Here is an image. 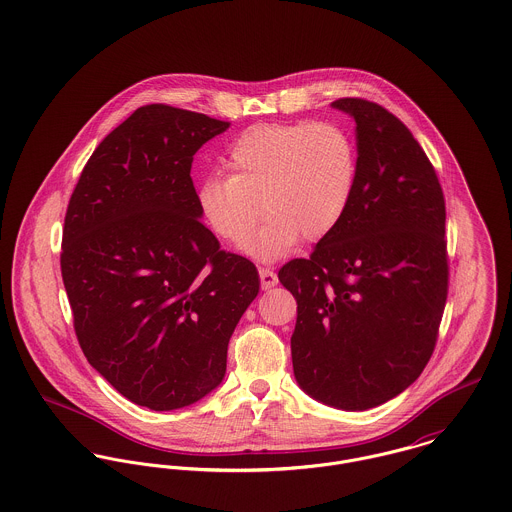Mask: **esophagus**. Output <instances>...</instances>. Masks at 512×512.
I'll list each match as a JSON object with an SVG mask.
<instances>
[{"label":"esophagus","mask_w":512,"mask_h":512,"mask_svg":"<svg viewBox=\"0 0 512 512\" xmlns=\"http://www.w3.org/2000/svg\"><path fill=\"white\" fill-rule=\"evenodd\" d=\"M259 278H261V288L263 290H271L278 284V276L269 267H259Z\"/></svg>","instance_id":"obj_1"}]
</instances>
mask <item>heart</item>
Masks as SVG:
<instances>
[{"label": "heart", "instance_id": "obj_1", "mask_svg": "<svg viewBox=\"0 0 512 512\" xmlns=\"http://www.w3.org/2000/svg\"><path fill=\"white\" fill-rule=\"evenodd\" d=\"M230 175L212 173L198 187L200 212L216 236L237 243L261 216L269 222L243 249L273 261L300 236L319 241L345 218L358 181V150L333 122L255 124L228 150Z\"/></svg>", "mask_w": 512, "mask_h": 512}]
</instances>
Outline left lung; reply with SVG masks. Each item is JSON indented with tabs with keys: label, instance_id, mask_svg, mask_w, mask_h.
Listing matches in <instances>:
<instances>
[{
	"label": "left lung",
	"instance_id": "left-lung-1",
	"mask_svg": "<svg viewBox=\"0 0 512 512\" xmlns=\"http://www.w3.org/2000/svg\"><path fill=\"white\" fill-rule=\"evenodd\" d=\"M356 122L358 181L341 224L278 280L298 304L290 339L300 388L364 411L427 366L448 296L446 206L433 163L382 105L331 103Z\"/></svg>",
	"mask_w": 512,
	"mask_h": 512
}]
</instances>
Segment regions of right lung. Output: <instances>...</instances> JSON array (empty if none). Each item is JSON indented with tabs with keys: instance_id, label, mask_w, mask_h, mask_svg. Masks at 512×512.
Here are the masks:
<instances>
[{
	"instance_id": "obj_1",
	"label": "right lung",
	"mask_w": 512,
	"mask_h": 512,
	"mask_svg": "<svg viewBox=\"0 0 512 512\" xmlns=\"http://www.w3.org/2000/svg\"><path fill=\"white\" fill-rule=\"evenodd\" d=\"M230 122L146 105L95 148L70 197L60 267L79 347L136 405L210 394L259 294L255 265L202 224L193 156Z\"/></svg>"
}]
</instances>
